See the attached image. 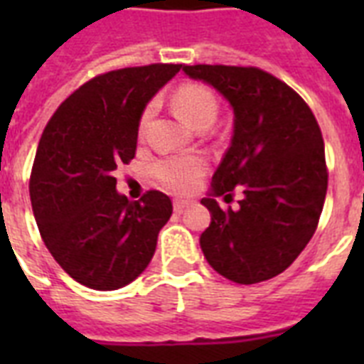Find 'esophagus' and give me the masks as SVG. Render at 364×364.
Listing matches in <instances>:
<instances>
[{"label":"esophagus","instance_id":"obj_1","mask_svg":"<svg viewBox=\"0 0 364 364\" xmlns=\"http://www.w3.org/2000/svg\"><path fill=\"white\" fill-rule=\"evenodd\" d=\"M188 205H191V202H188V200H181V198L173 200V210H176L177 213H181V211L185 210V208H188Z\"/></svg>","mask_w":364,"mask_h":364}]
</instances>
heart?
<instances>
[{"instance_id": "b5f03b06", "label": "heart", "mask_w": 364, "mask_h": 364, "mask_svg": "<svg viewBox=\"0 0 364 364\" xmlns=\"http://www.w3.org/2000/svg\"><path fill=\"white\" fill-rule=\"evenodd\" d=\"M173 109L188 126L196 128L198 124H211L217 117V100L210 88L202 85H183L176 90L171 98ZM153 115V105H149L143 113L141 126L149 122ZM154 177L164 187L176 193H188L198 185L200 177L205 173V162L200 156H168L153 166Z\"/></svg>"}]
</instances>
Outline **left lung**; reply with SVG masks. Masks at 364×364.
I'll return each instance as SVG.
<instances>
[{
    "instance_id": "1",
    "label": "left lung",
    "mask_w": 364,
    "mask_h": 364,
    "mask_svg": "<svg viewBox=\"0 0 364 364\" xmlns=\"http://www.w3.org/2000/svg\"><path fill=\"white\" fill-rule=\"evenodd\" d=\"M234 113L230 147L200 200L211 213L200 247L234 283L266 282L293 264L316 232L327 194L325 145L316 117L293 88L257 68L183 65ZM242 186L238 210L215 198Z\"/></svg>"
}]
</instances>
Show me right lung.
Wrapping results in <instances>:
<instances>
[{
  "mask_svg": "<svg viewBox=\"0 0 364 364\" xmlns=\"http://www.w3.org/2000/svg\"><path fill=\"white\" fill-rule=\"evenodd\" d=\"M181 68L153 64L94 77L43 132L30 179L33 217L54 260L85 287H124L153 259L171 200L149 191L130 202L117 191L115 170L134 159L143 111Z\"/></svg>",
  "mask_w": 364,
  "mask_h": 364,
  "instance_id": "add662e5",
  "label": "right lung"
}]
</instances>
